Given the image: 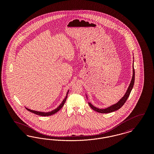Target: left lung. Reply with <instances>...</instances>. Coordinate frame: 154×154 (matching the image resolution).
Segmentation results:
<instances>
[{
    "mask_svg": "<svg viewBox=\"0 0 154 154\" xmlns=\"http://www.w3.org/2000/svg\"><path fill=\"white\" fill-rule=\"evenodd\" d=\"M134 59V58H133ZM134 76H135V72H134V60H133V75H132V80L131 81V83L128 88V89L125 93L124 96L123 97H122V98L117 103L112 104L111 106H110L109 107L105 108V109H99L97 107H96L94 106H93L90 102H88V104L89 105V106L91 107V108L92 109L96 111V112H100V113H110L111 112L117 111V110L119 109L126 102V100L128 99V98L129 97V95L132 91V88L133 87L134 85ZM87 98L88 99V97L86 94Z\"/></svg>",
    "mask_w": 154,
    "mask_h": 154,
    "instance_id": "left-lung-1",
    "label": "left lung"
}]
</instances>
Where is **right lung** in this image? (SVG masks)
<instances>
[{
	"label": "right lung",
	"mask_w": 154,
	"mask_h": 154,
	"mask_svg": "<svg viewBox=\"0 0 154 154\" xmlns=\"http://www.w3.org/2000/svg\"><path fill=\"white\" fill-rule=\"evenodd\" d=\"M69 91H67V94H66L65 98L63 100V101L60 103V104L59 106L58 107L57 109H54V110H53L52 111H50V112H41V111H35V110H30V109H28V108H26V107H25V109H26V110H28L30 112H32V113H34V114H37V115H38V116H44H44H51L52 114H55L56 112H57L59 110H60V109H62V107H63V106L64 105L65 103L66 102V99H67V94H68Z\"/></svg>",
	"instance_id": "obj_1"
}]
</instances>
